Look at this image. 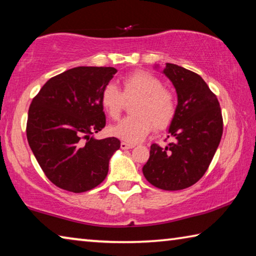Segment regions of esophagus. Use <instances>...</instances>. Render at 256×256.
<instances>
[{"label":"esophagus","mask_w":256,"mask_h":256,"mask_svg":"<svg viewBox=\"0 0 256 256\" xmlns=\"http://www.w3.org/2000/svg\"><path fill=\"white\" fill-rule=\"evenodd\" d=\"M120 148H121V150H130V148H134V145L129 144V143H126V142H121Z\"/></svg>","instance_id":"obj_1"}]
</instances>
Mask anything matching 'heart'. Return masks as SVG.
I'll return each mask as SVG.
<instances>
[{
    "instance_id": "heart-1",
    "label": "heart",
    "mask_w": 256,
    "mask_h": 256,
    "mask_svg": "<svg viewBox=\"0 0 256 256\" xmlns=\"http://www.w3.org/2000/svg\"><path fill=\"white\" fill-rule=\"evenodd\" d=\"M121 92L108 82L100 93V104L111 119H118L127 102L136 100L132 116L124 118L110 128L113 137L128 143L145 140L153 126L158 130L166 128L176 116L177 100L160 78L146 71H136L122 79Z\"/></svg>"
}]
</instances>
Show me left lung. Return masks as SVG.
<instances>
[{
    "instance_id": "1",
    "label": "left lung",
    "mask_w": 256,
    "mask_h": 256,
    "mask_svg": "<svg viewBox=\"0 0 256 256\" xmlns=\"http://www.w3.org/2000/svg\"><path fill=\"white\" fill-rule=\"evenodd\" d=\"M163 74L178 96L169 127V134L177 140L166 148L150 145L143 174L160 190H180L194 185L206 172L220 144L224 121L219 100L202 77L172 64H166Z\"/></svg>"
}]
</instances>
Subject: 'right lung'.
<instances>
[{
    "label": "right lung",
    "mask_w": 256,
    "mask_h": 256,
    "mask_svg": "<svg viewBox=\"0 0 256 256\" xmlns=\"http://www.w3.org/2000/svg\"><path fill=\"white\" fill-rule=\"evenodd\" d=\"M112 66H77L45 82L28 111L27 140L48 177L62 190L82 192L106 179L120 140H95L106 127L103 87L116 74Z\"/></svg>",
    "instance_id": "right-lung-1"
}]
</instances>
